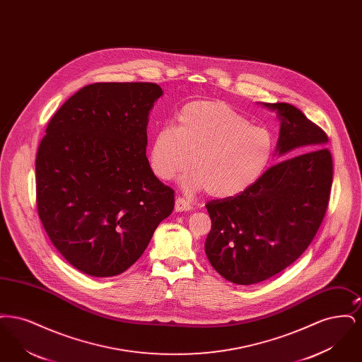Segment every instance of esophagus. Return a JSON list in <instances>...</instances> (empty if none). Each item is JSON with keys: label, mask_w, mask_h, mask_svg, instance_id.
I'll return each mask as SVG.
<instances>
[{"label": "esophagus", "mask_w": 362, "mask_h": 362, "mask_svg": "<svg viewBox=\"0 0 362 362\" xmlns=\"http://www.w3.org/2000/svg\"><path fill=\"white\" fill-rule=\"evenodd\" d=\"M175 209H176V211L189 210V209H191V204H189L187 199H185V198H182V197H177L176 201H175Z\"/></svg>", "instance_id": "obj_1"}]
</instances>
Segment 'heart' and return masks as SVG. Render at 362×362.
Listing matches in <instances>:
<instances>
[{
  "instance_id": "1",
  "label": "heart",
  "mask_w": 362,
  "mask_h": 362,
  "mask_svg": "<svg viewBox=\"0 0 362 362\" xmlns=\"http://www.w3.org/2000/svg\"><path fill=\"white\" fill-rule=\"evenodd\" d=\"M274 155L272 134L252 126L244 115L220 102H192L177 114V124L163 126L153 137L151 167L170 180L183 179L191 189H206L216 198H229L255 185Z\"/></svg>"
}]
</instances>
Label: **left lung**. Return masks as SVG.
Instances as JSON below:
<instances>
[{"instance_id": "8db88e82", "label": "left lung", "mask_w": 362, "mask_h": 362, "mask_svg": "<svg viewBox=\"0 0 362 362\" xmlns=\"http://www.w3.org/2000/svg\"><path fill=\"white\" fill-rule=\"evenodd\" d=\"M264 105L281 119L276 152L300 155L270 167L240 194L206 204L211 220L207 259L238 285L276 276L301 257L325 218L332 185L325 130L292 104Z\"/></svg>"}]
</instances>
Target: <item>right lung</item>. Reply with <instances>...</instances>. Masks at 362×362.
<instances>
[{"label": "right lung", "mask_w": 362, "mask_h": 362, "mask_svg": "<svg viewBox=\"0 0 362 362\" xmlns=\"http://www.w3.org/2000/svg\"><path fill=\"white\" fill-rule=\"evenodd\" d=\"M153 83H95L54 114L36 161L37 214L59 254L92 276H118L173 213L175 191L146 157Z\"/></svg>", "instance_id": "add662e5"}]
</instances>
